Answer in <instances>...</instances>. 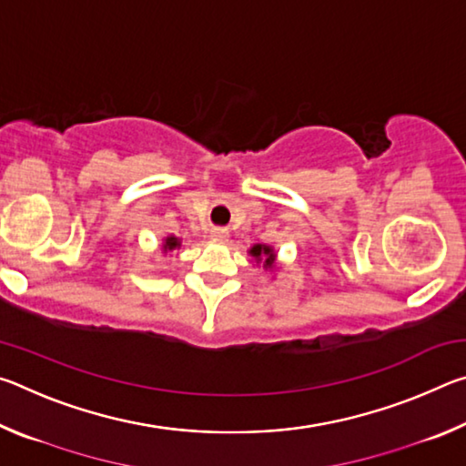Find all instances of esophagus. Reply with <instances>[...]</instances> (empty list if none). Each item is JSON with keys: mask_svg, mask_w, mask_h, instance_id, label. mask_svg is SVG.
Masks as SVG:
<instances>
[{"mask_svg": "<svg viewBox=\"0 0 466 466\" xmlns=\"http://www.w3.org/2000/svg\"><path fill=\"white\" fill-rule=\"evenodd\" d=\"M228 236H230V232H228V228H211V238H214V240L226 242Z\"/></svg>", "mask_w": 466, "mask_h": 466, "instance_id": "esophagus-1", "label": "esophagus"}]
</instances>
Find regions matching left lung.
<instances>
[{"label":"left lung","instance_id":"left-lung-1","mask_svg":"<svg viewBox=\"0 0 466 466\" xmlns=\"http://www.w3.org/2000/svg\"><path fill=\"white\" fill-rule=\"evenodd\" d=\"M248 252L257 263H263V269H273L275 267V250L267 244H255Z\"/></svg>","mask_w":466,"mask_h":466}]
</instances>
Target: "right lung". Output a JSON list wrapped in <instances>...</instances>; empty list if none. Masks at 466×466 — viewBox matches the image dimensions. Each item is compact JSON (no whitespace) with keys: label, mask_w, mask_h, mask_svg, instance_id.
I'll return each mask as SVG.
<instances>
[{"label":"right lung","mask_w":466,"mask_h":466,"mask_svg":"<svg viewBox=\"0 0 466 466\" xmlns=\"http://www.w3.org/2000/svg\"><path fill=\"white\" fill-rule=\"evenodd\" d=\"M162 248H164V252L175 250V248H180V238H177V236H167V238H164Z\"/></svg>","instance_id":"obj_1"}]
</instances>
